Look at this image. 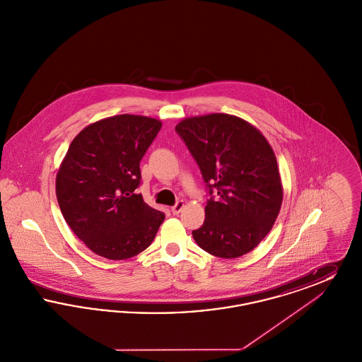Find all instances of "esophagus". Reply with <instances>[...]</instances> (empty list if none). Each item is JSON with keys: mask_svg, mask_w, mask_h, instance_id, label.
I'll list each match as a JSON object with an SVG mask.
<instances>
[{"mask_svg": "<svg viewBox=\"0 0 362 362\" xmlns=\"http://www.w3.org/2000/svg\"><path fill=\"white\" fill-rule=\"evenodd\" d=\"M185 207V204H183V201H179V202H176L173 207H171V211H173V214H179L180 211H182V209Z\"/></svg>", "mask_w": 362, "mask_h": 362, "instance_id": "34e87169", "label": "esophagus"}]
</instances>
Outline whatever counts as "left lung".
I'll use <instances>...</instances> for the list:
<instances>
[{
    "label": "left lung",
    "mask_w": 362,
    "mask_h": 362,
    "mask_svg": "<svg viewBox=\"0 0 362 362\" xmlns=\"http://www.w3.org/2000/svg\"><path fill=\"white\" fill-rule=\"evenodd\" d=\"M175 130L195 158L210 194L205 223L192 230L194 240L218 258L248 254L272 230L282 205L273 148L257 127L228 114L186 118Z\"/></svg>",
    "instance_id": "left-lung-1"
}]
</instances>
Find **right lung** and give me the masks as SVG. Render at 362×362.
Returning <instances> with one entry per match:
<instances>
[{"label":"right lung","instance_id":"1","mask_svg":"<svg viewBox=\"0 0 362 362\" xmlns=\"http://www.w3.org/2000/svg\"><path fill=\"white\" fill-rule=\"evenodd\" d=\"M160 129L158 119L123 114L90 123L71 141L57 173V199L70 229L96 255L133 258L163 224L164 213L136 194L139 161Z\"/></svg>","mask_w":362,"mask_h":362}]
</instances>
